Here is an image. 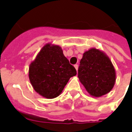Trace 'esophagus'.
I'll list each match as a JSON object with an SVG mask.
<instances>
[{
    "label": "esophagus",
    "mask_w": 132,
    "mask_h": 132,
    "mask_svg": "<svg viewBox=\"0 0 132 132\" xmlns=\"http://www.w3.org/2000/svg\"><path fill=\"white\" fill-rule=\"evenodd\" d=\"M74 66H75V69H76L77 70H78V65H77V64H75Z\"/></svg>",
    "instance_id": "obj_1"
}]
</instances>
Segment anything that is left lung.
<instances>
[{
	"label": "left lung",
	"instance_id": "1",
	"mask_svg": "<svg viewBox=\"0 0 132 132\" xmlns=\"http://www.w3.org/2000/svg\"><path fill=\"white\" fill-rule=\"evenodd\" d=\"M78 77L88 93L95 97L108 93L116 80L114 68L110 60L95 48L83 55L78 68Z\"/></svg>",
	"mask_w": 132,
	"mask_h": 132
}]
</instances>
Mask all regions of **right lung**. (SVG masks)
<instances>
[{"mask_svg":"<svg viewBox=\"0 0 132 132\" xmlns=\"http://www.w3.org/2000/svg\"><path fill=\"white\" fill-rule=\"evenodd\" d=\"M77 70L64 55L61 47L48 44L29 67V77L34 90L47 98L57 97Z\"/></svg>","mask_w":132,"mask_h":132,"instance_id":"add662e5","label":"right lung"}]
</instances>
